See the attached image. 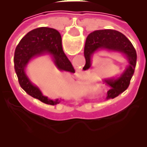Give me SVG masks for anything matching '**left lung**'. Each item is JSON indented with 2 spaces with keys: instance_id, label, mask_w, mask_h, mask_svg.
Instances as JSON below:
<instances>
[{
  "instance_id": "8db88e82",
  "label": "left lung",
  "mask_w": 147,
  "mask_h": 147,
  "mask_svg": "<svg viewBox=\"0 0 147 147\" xmlns=\"http://www.w3.org/2000/svg\"><path fill=\"white\" fill-rule=\"evenodd\" d=\"M100 51L118 53L126 60L127 64L123 71L117 76L103 78V81L110 87L107 92L106 98H114L123 93L129 86L136 68V51L127 37L117 30L111 29L94 30L86 39L84 47L86 64L83 67V70L93 68V57Z\"/></svg>"
}]
</instances>
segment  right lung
I'll use <instances>...</instances> for the list:
<instances>
[{"mask_svg": "<svg viewBox=\"0 0 147 147\" xmlns=\"http://www.w3.org/2000/svg\"><path fill=\"white\" fill-rule=\"evenodd\" d=\"M49 55L58 70L75 73L72 64L64 53L61 35L57 30L49 27H39L27 33L21 39L15 51V70L20 85L29 95L43 103L54 105L61 99H50L43 95L38 86L34 84L26 72L27 66L35 58Z\"/></svg>", "mask_w": 147, "mask_h": 147, "instance_id": "obj_1", "label": "right lung"}]
</instances>
